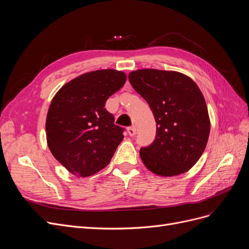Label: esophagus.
Returning <instances> with one entry per match:
<instances>
[{"label": "esophagus", "instance_id": "esophagus-1", "mask_svg": "<svg viewBox=\"0 0 249 249\" xmlns=\"http://www.w3.org/2000/svg\"><path fill=\"white\" fill-rule=\"evenodd\" d=\"M127 133H129V135L130 136H135V135H136V127H135L134 125L133 126H130L129 129H127Z\"/></svg>", "mask_w": 249, "mask_h": 249}]
</instances>
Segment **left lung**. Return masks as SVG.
Segmentation results:
<instances>
[{"label": "left lung", "instance_id": "obj_1", "mask_svg": "<svg viewBox=\"0 0 249 249\" xmlns=\"http://www.w3.org/2000/svg\"><path fill=\"white\" fill-rule=\"evenodd\" d=\"M129 81L149 105L157 125L154 142L140 148L143 163L163 177L189 170L210 134L207 105L197 85L183 73L159 70L132 71Z\"/></svg>", "mask_w": 249, "mask_h": 249}]
</instances>
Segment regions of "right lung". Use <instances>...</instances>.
Listing matches in <instances>:
<instances>
[{"mask_svg":"<svg viewBox=\"0 0 249 249\" xmlns=\"http://www.w3.org/2000/svg\"><path fill=\"white\" fill-rule=\"evenodd\" d=\"M123 71L101 70L71 80L53 99L47 116L51 153L71 173L89 177L110 163L124 127L105 108L109 96L124 86Z\"/></svg>","mask_w":249,"mask_h":249,"instance_id":"right-lung-1","label":"right lung"}]
</instances>
